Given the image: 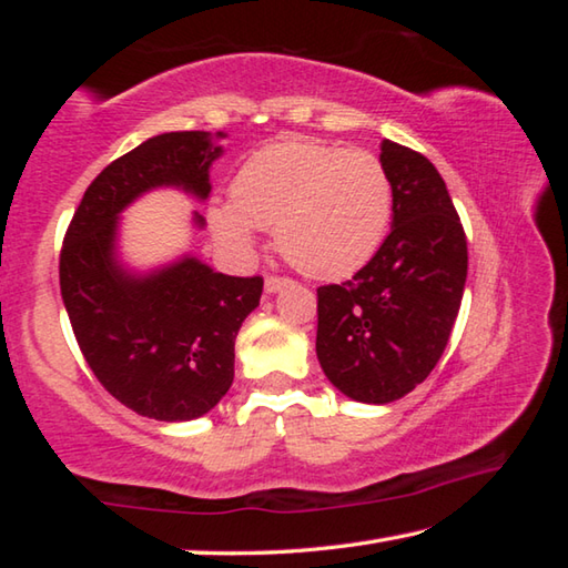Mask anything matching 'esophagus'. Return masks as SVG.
Listing matches in <instances>:
<instances>
[{"label": "esophagus", "mask_w": 568, "mask_h": 568, "mask_svg": "<svg viewBox=\"0 0 568 568\" xmlns=\"http://www.w3.org/2000/svg\"><path fill=\"white\" fill-rule=\"evenodd\" d=\"M285 285H287V277H281V275H267L265 277V293H277Z\"/></svg>", "instance_id": "esophagus-1"}]
</instances>
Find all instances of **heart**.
<instances>
[{
	"mask_svg": "<svg viewBox=\"0 0 568 568\" xmlns=\"http://www.w3.org/2000/svg\"><path fill=\"white\" fill-rule=\"evenodd\" d=\"M230 197L210 207L220 243L247 253L255 227L275 230L285 261L318 281H343L368 265L393 217L390 178L373 152L301 138L253 152Z\"/></svg>",
	"mask_w": 568,
	"mask_h": 568,
	"instance_id": "obj_1",
	"label": "heart"
}]
</instances>
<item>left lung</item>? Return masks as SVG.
Instances as JSON below:
<instances>
[{"mask_svg": "<svg viewBox=\"0 0 568 568\" xmlns=\"http://www.w3.org/2000/svg\"><path fill=\"white\" fill-rule=\"evenodd\" d=\"M393 185L390 233L351 281L318 287L315 353L361 403H390L428 378L454 331L468 247L444 178L420 152L381 142Z\"/></svg>", "mask_w": 568, "mask_h": 568, "instance_id": "left-lung-1", "label": "left lung"}]
</instances>
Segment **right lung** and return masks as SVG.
<instances>
[{
  "instance_id": "right-lung-1",
  "label": "right lung",
  "mask_w": 568,
  "mask_h": 568,
  "mask_svg": "<svg viewBox=\"0 0 568 568\" xmlns=\"http://www.w3.org/2000/svg\"><path fill=\"white\" fill-rule=\"evenodd\" d=\"M217 132H165L110 162L84 192L60 253V287L94 376L124 406L155 420L213 410L235 376V338L261 305L263 277H233L185 255L150 273L118 261L120 213L155 187L207 200ZM203 227V215L195 213Z\"/></svg>"
}]
</instances>
